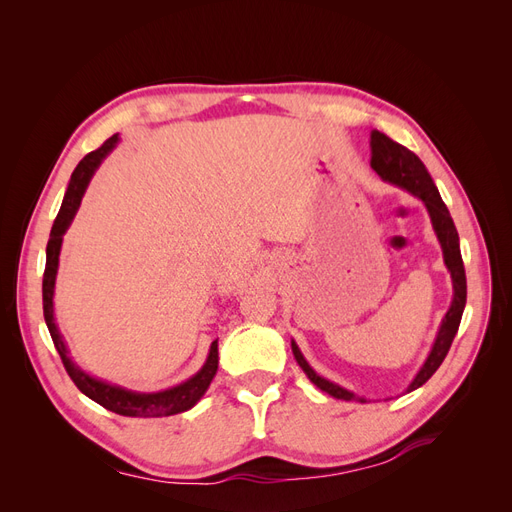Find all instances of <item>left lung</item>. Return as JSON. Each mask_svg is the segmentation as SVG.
<instances>
[{
    "instance_id": "obj_1",
    "label": "left lung",
    "mask_w": 512,
    "mask_h": 512,
    "mask_svg": "<svg viewBox=\"0 0 512 512\" xmlns=\"http://www.w3.org/2000/svg\"><path fill=\"white\" fill-rule=\"evenodd\" d=\"M369 145H371V168H374L384 181L397 185V188H404L406 192L414 194L416 198H421L425 203L433 230H436L438 241L442 245L444 265L448 271H451V280H453V303H451V307H448V312L440 324L436 342H433V348L427 356L425 365L421 367V371H418L416 378L408 386V393H410V391L418 389V386H423L433 374H436V369L446 359L448 350H451V344H453V339L459 329V322H461L463 307H466V297H468L466 269H463V260H461L457 228H455L451 213H448L444 200L436 188V183L431 181L425 164L418 160L416 153H412L404 145L391 141L389 136L378 132V130L371 132ZM292 354H294V359H297L299 367L307 374V378L312 380L320 391L329 393L335 399H344V401L356 399V401H361V404H365L363 397H356L354 393L346 391L344 386H339L327 378L318 376L316 371L309 367L305 356L301 354L299 346L294 342H292Z\"/></svg>"
}]
</instances>
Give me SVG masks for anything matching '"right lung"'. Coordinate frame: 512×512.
Wrapping results in <instances>:
<instances>
[{"label":"right lung","instance_id":"1","mask_svg":"<svg viewBox=\"0 0 512 512\" xmlns=\"http://www.w3.org/2000/svg\"><path fill=\"white\" fill-rule=\"evenodd\" d=\"M119 143V134H113L108 141H104L102 147L96 151L87 153V156L79 162V166L74 168V173L70 177L68 190L64 196V203H61V209L55 218V224L51 228V239L49 245H46V267H44V277H42V307H44V320L46 327H49V333L53 337V344L61 356V363H64L68 376L72 382L79 386V391L87 395L89 399H94L96 404L102 408L111 410L121 416H170V414H179L190 410L196 406V401L205 395L209 389V384L218 371V339L211 344L209 356L205 365L200 367L196 376L190 380H185L173 389H166L160 393H136L121 389L117 384H108L104 380H98L94 376L85 374V371L76 365L70 356L64 337H61L57 324H55V309H53V294H55V277H57V267H59V252H61V241H64V235L68 226L72 224L76 211L81 207L83 194L87 190V185L94 177L98 166L102 160L113 151V147Z\"/></svg>","mask_w":512,"mask_h":512}]
</instances>
